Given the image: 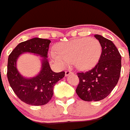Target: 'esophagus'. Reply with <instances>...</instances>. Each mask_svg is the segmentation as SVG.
<instances>
[{
  "label": "esophagus",
  "mask_w": 130,
  "mask_h": 130,
  "mask_svg": "<svg viewBox=\"0 0 130 130\" xmlns=\"http://www.w3.org/2000/svg\"><path fill=\"white\" fill-rule=\"evenodd\" d=\"M70 74H73V72L69 70L66 71V72H65V76H68V75H70Z\"/></svg>",
  "instance_id": "obj_1"
}]
</instances>
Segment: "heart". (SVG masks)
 Listing matches in <instances>:
<instances>
[{"label": "heart", "mask_w": 130, "mask_h": 130, "mask_svg": "<svg viewBox=\"0 0 130 130\" xmlns=\"http://www.w3.org/2000/svg\"><path fill=\"white\" fill-rule=\"evenodd\" d=\"M57 52L50 54L51 59L62 68L73 63L79 70H88L96 65L102 54V47L95 38H80L62 42L56 46Z\"/></svg>", "instance_id": "obj_1"}]
</instances>
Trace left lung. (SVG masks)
I'll return each instance as SVG.
<instances>
[{
	"label": "left lung",
	"mask_w": 130,
	"mask_h": 130,
	"mask_svg": "<svg viewBox=\"0 0 130 130\" xmlns=\"http://www.w3.org/2000/svg\"><path fill=\"white\" fill-rule=\"evenodd\" d=\"M102 47V54L94 68L85 73H77L79 83L76 92L85 101L104 99L117 84L122 67V57L110 40L95 35Z\"/></svg>",
	"instance_id": "left-lung-1"
}]
</instances>
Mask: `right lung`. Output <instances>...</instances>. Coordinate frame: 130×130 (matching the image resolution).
<instances>
[{"label": "right lung", "instance_id": "right-lung-1", "mask_svg": "<svg viewBox=\"0 0 130 130\" xmlns=\"http://www.w3.org/2000/svg\"><path fill=\"white\" fill-rule=\"evenodd\" d=\"M51 41L35 38L20 43L8 56L7 78L11 88L23 102L31 105H42L49 102L54 94V87L65 76V72H54L47 60ZM32 53L41 57V69L32 78H25L18 72L16 62L22 53Z\"/></svg>", "mask_w": 130, "mask_h": 130}]
</instances>
